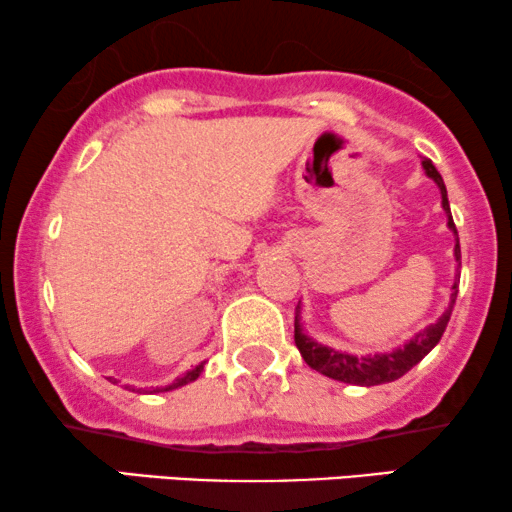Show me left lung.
Wrapping results in <instances>:
<instances>
[{"label": "left lung", "mask_w": 512, "mask_h": 512, "mask_svg": "<svg viewBox=\"0 0 512 512\" xmlns=\"http://www.w3.org/2000/svg\"><path fill=\"white\" fill-rule=\"evenodd\" d=\"M423 169H426V176L433 178L440 188L442 195V209L447 214V225L449 230L456 235V247H454V256L456 261H461V247H459V232H456L454 218H451V209H449V199H447V188H444V181L440 176V171L435 169V164L430 159H423ZM461 265V263H459ZM459 277V275H456ZM454 294H451L449 308L444 310L440 320L435 324H430L423 331H418L416 336H411L402 348H395L393 353H378V355H367V357H357V355H348V353H338L334 348H327V345L313 341L310 336L303 334L301 327V303L296 305V320H294V341L296 348L301 350V357L308 364L310 369L320 371V374L334 378V381H343L350 383V386H381V383H390L397 381V378L407 374L411 367H416L418 362L426 357L430 350L440 343V338L447 329L451 310H454L456 303V294H459V280L454 282Z\"/></svg>", "instance_id": "left-lung-1"}]
</instances>
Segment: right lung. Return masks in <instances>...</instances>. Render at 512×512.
I'll return each mask as SVG.
<instances>
[{
    "instance_id": "right-lung-1",
    "label": "right lung",
    "mask_w": 512,
    "mask_h": 512,
    "mask_svg": "<svg viewBox=\"0 0 512 512\" xmlns=\"http://www.w3.org/2000/svg\"><path fill=\"white\" fill-rule=\"evenodd\" d=\"M202 371H204V362H199L195 369L188 371V374L178 376L174 383H169V386L155 388V390H152V393H169V390H176V388H181V386H188V383H192V381H195V378H199V374H202ZM110 381H112V378H110ZM112 383H117V381H112ZM129 390H134V393H136V388L129 386Z\"/></svg>"
}]
</instances>
